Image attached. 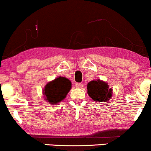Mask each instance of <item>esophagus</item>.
Listing matches in <instances>:
<instances>
[{"instance_id": "obj_1", "label": "esophagus", "mask_w": 151, "mask_h": 151, "mask_svg": "<svg viewBox=\"0 0 151 151\" xmlns=\"http://www.w3.org/2000/svg\"><path fill=\"white\" fill-rule=\"evenodd\" d=\"M75 86L76 87V88H82L83 87V86L82 83H76V84H75Z\"/></svg>"}]
</instances>
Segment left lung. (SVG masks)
Returning <instances> with one entry per match:
<instances>
[{
    "instance_id": "1",
    "label": "left lung",
    "mask_w": 151,
    "mask_h": 151,
    "mask_svg": "<svg viewBox=\"0 0 151 151\" xmlns=\"http://www.w3.org/2000/svg\"><path fill=\"white\" fill-rule=\"evenodd\" d=\"M87 89L88 95L95 102H106L112 96V89L109 88L107 83L99 79L88 83Z\"/></svg>"
}]
</instances>
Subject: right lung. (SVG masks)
Returning <instances> with one entry per match:
<instances>
[{
  "instance_id": "1",
  "label": "right lung",
  "mask_w": 151,
  "mask_h": 151,
  "mask_svg": "<svg viewBox=\"0 0 151 151\" xmlns=\"http://www.w3.org/2000/svg\"><path fill=\"white\" fill-rule=\"evenodd\" d=\"M71 88V83L68 79L58 77L48 83L43 90L44 98L50 104L59 103L65 99Z\"/></svg>"
}]
</instances>
